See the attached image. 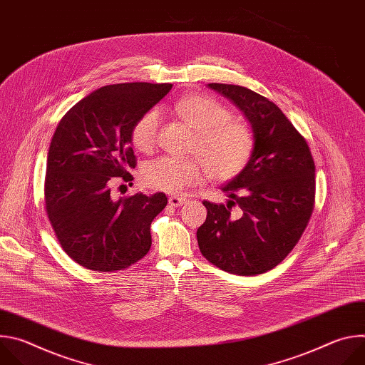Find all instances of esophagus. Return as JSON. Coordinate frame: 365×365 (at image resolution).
<instances>
[{"mask_svg": "<svg viewBox=\"0 0 365 365\" xmlns=\"http://www.w3.org/2000/svg\"><path fill=\"white\" fill-rule=\"evenodd\" d=\"M186 197H183V196H170L169 197V203L172 205V206H175V207H178V206H182L183 203H186Z\"/></svg>", "mask_w": 365, "mask_h": 365, "instance_id": "esophagus-1", "label": "esophagus"}]
</instances>
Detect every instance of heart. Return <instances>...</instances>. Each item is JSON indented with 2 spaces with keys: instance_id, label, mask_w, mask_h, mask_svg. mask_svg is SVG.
<instances>
[{
  "instance_id": "heart-1",
  "label": "heart",
  "mask_w": 365,
  "mask_h": 365,
  "mask_svg": "<svg viewBox=\"0 0 365 365\" xmlns=\"http://www.w3.org/2000/svg\"><path fill=\"white\" fill-rule=\"evenodd\" d=\"M175 111L196 131L192 151L199 158H163L147 162L141 169L144 186L166 193H179L199 185L206 173L225 182L238 176L250 163L254 135L244 123L231 120V111L217 99L189 93L175 102ZM160 113L145 111L131 128V143L141 153H151L158 144Z\"/></svg>"
}]
</instances>
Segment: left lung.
<instances>
[{
    "label": "left lung",
    "instance_id": "left-lung-1",
    "mask_svg": "<svg viewBox=\"0 0 365 365\" xmlns=\"http://www.w3.org/2000/svg\"><path fill=\"white\" fill-rule=\"evenodd\" d=\"M248 118L254 151L247 168L222 186L227 205L203 200L196 237L202 255L238 276L280 264L306 230L315 206V162L304 137L274 102L248 88L210 83ZM232 205L240 214H230Z\"/></svg>",
    "mask_w": 365,
    "mask_h": 365
}]
</instances>
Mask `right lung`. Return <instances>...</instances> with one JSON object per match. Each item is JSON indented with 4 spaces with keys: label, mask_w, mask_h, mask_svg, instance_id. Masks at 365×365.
<instances>
[{
    "label": "right lung",
    "mask_w": 365,
    "mask_h": 365,
    "mask_svg": "<svg viewBox=\"0 0 365 365\" xmlns=\"http://www.w3.org/2000/svg\"><path fill=\"white\" fill-rule=\"evenodd\" d=\"M172 83L130 82L102 86L61 120L47 153L44 207L63 251L93 272L124 270L151 247L150 225L168 205L153 196L111 197L114 183L134 179V123Z\"/></svg>",
    "instance_id": "obj_1"
}]
</instances>
